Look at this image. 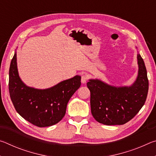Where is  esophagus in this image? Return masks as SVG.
<instances>
[{"mask_svg":"<svg viewBox=\"0 0 156 156\" xmlns=\"http://www.w3.org/2000/svg\"><path fill=\"white\" fill-rule=\"evenodd\" d=\"M87 77L85 75H83L81 77V83L83 84H84L87 83Z\"/></svg>","mask_w":156,"mask_h":156,"instance_id":"1","label":"esophagus"}]
</instances>
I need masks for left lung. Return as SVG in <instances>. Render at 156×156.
<instances>
[{"instance_id": "8db88e82", "label": "left lung", "mask_w": 156, "mask_h": 156, "mask_svg": "<svg viewBox=\"0 0 156 156\" xmlns=\"http://www.w3.org/2000/svg\"><path fill=\"white\" fill-rule=\"evenodd\" d=\"M137 61L138 76L130 86H113L99 79H89L87 83L91 93V114L98 122L106 125H124L143 107L149 80L144 60L138 51Z\"/></svg>"}]
</instances>
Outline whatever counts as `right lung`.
<instances>
[{
    "instance_id": "obj_1",
    "label": "right lung",
    "mask_w": 156,
    "mask_h": 156,
    "mask_svg": "<svg viewBox=\"0 0 156 156\" xmlns=\"http://www.w3.org/2000/svg\"><path fill=\"white\" fill-rule=\"evenodd\" d=\"M80 80L81 76L76 75L47 89L26 85L18 74L15 51L9 72V95L20 116L34 125L45 127L62 119L69 100L80 87Z\"/></svg>"
}]
</instances>
